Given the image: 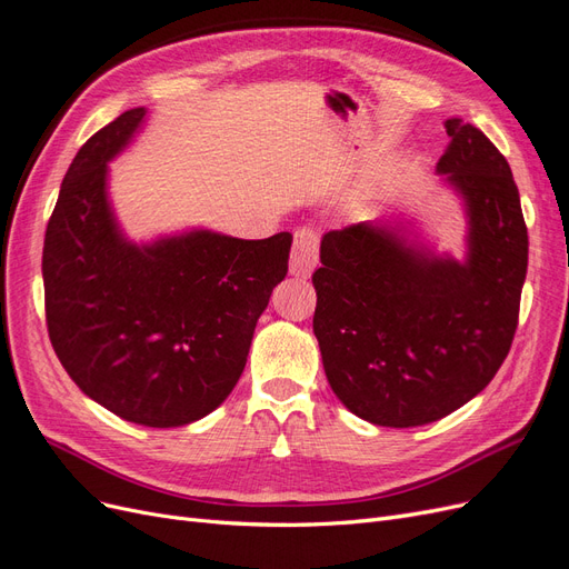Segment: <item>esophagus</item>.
<instances>
[{
  "instance_id": "34e87169",
  "label": "esophagus",
  "mask_w": 569,
  "mask_h": 569,
  "mask_svg": "<svg viewBox=\"0 0 569 569\" xmlns=\"http://www.w3.org/2000/svg\"><path fill=\"white\" fill-rule=\"evenodd\" d=\"M318 247H320V237L316 230L303 228L295 234V249H291L289 258V270L299 274V278H308L318 266Z\"/></svg>"
}]
</instances>
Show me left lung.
<instances>
[{
  "label": "left lung",
  "mask_w": 569,
  "mask_h": 569,
  "mask_svg": "<svg viewBox=\"0 0 569 569\" xmlns=\"http://www.w3.org/2000/svg\"><path fill=\"white\" fill-rule=\"evenodd\" d=\"M437 163L465 201L468 258L356 222L322 237L313 332L337 399L380 427H418L485 389L510 351L527 274V226L501 151L462 118Z\"/></svg>",
  "instance_id": "obj_1"
}]
</instances>
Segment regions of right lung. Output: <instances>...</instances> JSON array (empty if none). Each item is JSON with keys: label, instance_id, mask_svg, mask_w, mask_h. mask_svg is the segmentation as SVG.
<instances>
[{"label": "right lung", "instance_id": "obj_1", "mask_svg": "<svg viewBox=\"0 0 569 569\" xmlns=\"http://www.w3.org/2000/svg\"><path fill=\"white\" fill-rule=\"evenodd\" d=\"M144 113H120L68 168L44 234V311L51 347L90 399L134 425L180 427L234 389L287 274L291 234L194 230L128 242L107 197V163Z\"/></svg>", "mask_w": 569, "mask_h": 569}]
</instances>
